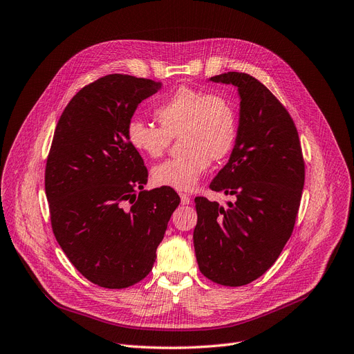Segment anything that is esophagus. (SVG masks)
I'll use <instances>...</instances> for the list:
<instances>
[{"instance_id":"esophagus-1","label":"esophagus","mask_w":354,"mask_h":354,"mask_svg":"<svg viewBox=\"0 0 354 354\" xmlns=\"http://www.w3.org/2000/svg\"><path fill=\"white\" fill-rule=\"evenodd\" d=\"M179 196H180V204H182V205H188V204L191 203V196H189V195H187V194H179Z\"/></svg>"}]
</instances>
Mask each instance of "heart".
I'll list each match as a JSON object with an SVG mask.
<instances>
[{
  "label": "heart",
  "instance_id": "heart-1",
  "mask_svg": "<svg viewBox=\"0 0 354 354\" xmlns=\"http://www.w3.org/2000/svg\"><path fill=\"white\" fill-rule=\"evenodd\" d=\"M155 117L160 127L140 118L127 124L130 147L143 156L163 155L171 137L179 133L183 155L153 167L151 178L158 187L192 191L211 165L230 155L237 139V114L233 104L221 95L189 86H180L163 100Z\"/></svg>",
  "mask_w": 354,
  "mask_h": 354
}]
</instances>
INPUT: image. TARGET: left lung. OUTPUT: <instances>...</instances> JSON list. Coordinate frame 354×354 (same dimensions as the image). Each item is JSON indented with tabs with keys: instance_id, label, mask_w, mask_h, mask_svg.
<instances>
[{
	"instance_id": "left-lung-1",
	"label": "left lung",
	"mask_w": 354,
	"mask_h": 354,
	"mask_svg": "<svg viewBox=\"0 0 354 354\" xmlns=\"http://www.w3.org/2000/svg\"><path fill=\"white\" fill-rule=\"evenodd\" d=\"M208 81L233 85L240 100L234 147L209 185L236 201L223 207L195 198V256L199 270L212 282L243 286L262 276L289 240L305 166L294 121L262 82L240 72Z\"/></svg>"
}]
</instances>
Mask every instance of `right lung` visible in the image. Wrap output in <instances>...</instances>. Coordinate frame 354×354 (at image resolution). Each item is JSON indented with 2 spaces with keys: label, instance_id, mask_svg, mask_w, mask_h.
<instances>
[{
  "label": "right lung",
  "instance_id": "add662e5",
  "mask_svg": "<svg viewBox=\"0 0 354 354\" xmlns=\"http://www.w3.org/2000/svg\"><path fill=\"white\" fill-rule=\"evenodd\" d=\"M159 86L102 76L71 100L55 130L44 175L53 233L71 263L102 288L146 278L180 203L172 188L142 191L147 169L126 137L137 106Z\"/></svg>",
  "mask_w": 354,
  "mask_h": 354
}]
</instances>
